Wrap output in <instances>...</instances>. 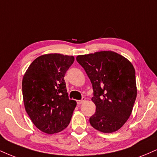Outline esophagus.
Returning <instances> with one entry per match:
<instances>
[{
    "instance_id": "obj_1",
    "label": "esophagus",
    "mask_w": 157,
    "mask_h": 157,
    "mask_svg": "<svg viewBox=\"0 0 157 157\" xmlns=\"http://www.w3.org/2000/svg\"><path fill=\"white\" fill-rule=\"evenodd\" d=\"M85 100H86V98H85V97H82V100H77V103L78 104V105H81L82 103H83V102H85Z\"/></svg>"
}]
</instances>
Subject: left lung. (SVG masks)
<instances>
[{
    "mask_svg": "<svg viewBox=\"0 0 157 157\" xmlns=\"http://www.w3.org/2000/svg\"><path fill=\"white\" fill-rule=\"evenodd\" d=\"M77 61L92 84L96 105L89 119L94 128L103 133L118 131L130 117L136 100L135 69L131 63L114 52L78 55Z\"/></svg>",
    "mask_w": 157,
    "mask_h": 157,
    "instance_id": "8db88e82",
    "label": "left lung"
}]
</instances>
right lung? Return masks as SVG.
Wrapping results in <instances>:
<instances>
[{"label":"right lung","mask_w":157,"mask_h":157,"mask_svg":"<svg viewBox=\"0 0 157 157\" xmlns=\"http://www.w3.org/2000/svg\"><path fill=\"white\" fill-rule=\"evenodd\" d=\"M73 56L48 54L36 58L22 81L26 111L39 130L48 134L62 131L71 121L77 105L68 99L64 77Z\"/></svg>","instance_id":"right-lung-1"}]
</instances>
